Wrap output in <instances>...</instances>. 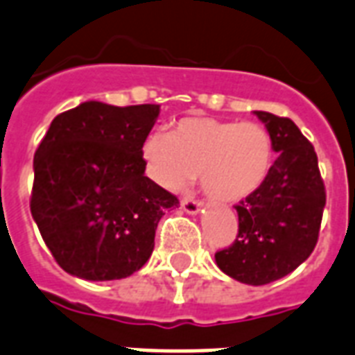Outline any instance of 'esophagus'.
Wrapping results in <instances>:
<instances>
[{
  "label": "esophagus",
  "instance_id": "1",
  "mask_svg": "<svg viewBox=\"0 0 355 355\" xmlns=\"http://www.w3.org/2000/svg\"><path fill=\"white\" fill-rule=\"evenodd\" d=\"M180 207H182L184 212L199 214L202 208V202L197 201V199H191V197H184L182 201H180Z\"/></svg>",
  "mask_w": 355,
  "mask_h": 355
}]
</instances>
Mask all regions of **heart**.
<instances>
[{"mask_svg": "<svg viewBox=\"0 0 355 355\" xmlns=\"http://www.w3.org/2000/svg\"><path fill=\"white\" fill-rule=\"evenodd\" d=\"M145 171L169 191L188 188L199 175L212 201L238 202L264 186L274 167V141L257 123L186 117L171 134L153 132L141 145Z\"/></svg>", "mask_w": 355, "mask_h": 355, "instance_id": "b5f03b06", "label": "heart"}]
</instances>
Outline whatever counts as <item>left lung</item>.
Instances as JSON below:
<instances>
[{
	"mask_svg": "<svg viewBox=\"0 0 355 355\" xmlns=\"http://www.w3.org/2000/svg\"><path fill=\"white\" fill-rule=\"evenodd\" d=\"M279 156L259 191L236 205L238 236L216 253L223 274L266 285L294 272L318 242L326 188L315 147L291 119L255 112Z\"/></svg>",
	"mask_w": 355,
	"mask_h": 355,
	"instance_id": "left-lung-1",
	"label": "left lung"
}]
</instances>
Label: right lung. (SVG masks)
<instances>
[{"label":"right lung","mask_w":355,"mask_h":355,"mask_svg":"<svg viewBox=\"0 0 355 355\" xmlns=\"http://www.w3.org/2000/svg\"><path fill=\"white\" fill-rule=\"evenodd\" d=\"M159 105L83 102L59 113L35 153L31 216L53 259L87 281L128 277L148 261L178 199L145 177L141 145Z\"/></svg>","instance_id":"right-lung-1"}]
</instances>
